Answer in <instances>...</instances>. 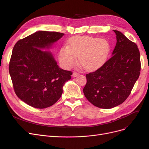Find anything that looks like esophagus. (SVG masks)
Segmentation results:
<instances>
[{
	"mask_svg": "<svg viewBox=\"0 0 149 149\" xmlns=\"http://www.w3.org/2000/svg\"><path fill=\"white\" fill-rule=\"evenodd\" d=\"M79 75H80L79 73H78V72H73V74H72V76H73V77H77V76H79Z\"/></svg>",
	"mask_w": 149,
	"mask_h": 149,
	"instance_id": "1",
	"label": "esophagus"
}]
</instances>
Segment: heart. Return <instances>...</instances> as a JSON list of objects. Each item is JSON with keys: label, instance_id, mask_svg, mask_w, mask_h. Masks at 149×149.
I'll return each instance as SVG.
<instances>
[{"label": "heart", "instance_id": "b5f03b06", "mask_svg": "<svg viewBox=\"0 0 149 149\" xmlns=\"http://www.w3.org/2000/svg\"><path fill=\"white\" fill-rule=\"evenodd\" d=\"M110 49V45L105 39L75 37L69 40L68 46L60 50L59 60L65 68H69L80 57V64L85 69L93 70L104 63Z\"/></svg>", "mask_w": 149, "mask_h": 149}]
</instances>
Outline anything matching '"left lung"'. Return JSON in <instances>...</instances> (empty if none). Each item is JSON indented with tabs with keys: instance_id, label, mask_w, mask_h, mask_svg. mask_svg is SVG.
<instances>
[{
	"instance_id": "8db88e82",
	"label": "left lung",
	"mask_w": 149,
	"mask_h": 149,
	"mask_svg": "<svg viewBox=\"0 0 149 149\" xmlns=\"http://www.w3.org/2000/svg\"><path fill=\"white\" fill-rule=\"evenodd\" d=\"M116 43L112 56L104 65L86 75L83 92L91 103L102 109L116 107L130 94L140 74V54L135 43L113 30Z\"/></svg>"
}]
</instances>
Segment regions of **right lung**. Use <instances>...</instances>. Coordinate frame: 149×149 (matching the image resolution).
I'll list each match as a JSON object with an SVG mask.
<instances>
[{
  "label": "right lung",
  "mask_w": 149,
  "mask_h": 149,
  "mask_svg": "<svg viewBox=\"0 0 149 149\" xmlns=\"http://www.w3.org/2000/svg\"><path fill=\"white\" fill-rule=\"evenodd\" d=\"M65 34L39 31L15 44L9 65L14 92L25 103L44 109L61 97L72 72L58 67L49 48Z\"/></svg>",
  "instance_id": "add662e5"
}]
</instances>
